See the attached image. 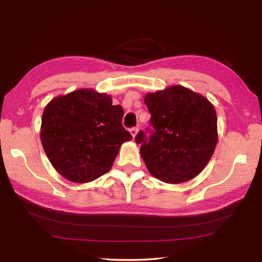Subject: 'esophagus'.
<instances>
[{
  "label": "esophagus",
  "instance_id": "esophagus-1",
  "mask_svg": "<svg viewBox=\"0 0 262 262\" xmlns=\"http://www.w3.org/2000/svg\"><path fill=\"white\" fill-rule=\"evenodd\" d=\"M138 129H140V128H138V127H134V128H132V129H130V134L133 136V138L136 137L137 133H138Z\"/></svg>",
  "mask_w": 262,
  "mask_h": 262
}]
</instances>
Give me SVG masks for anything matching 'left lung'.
<instances>
[{
	"label": "left lung",
	"mask_w": 262,
	"mask_h": 262,
	"mask_svg": "<svg viewBox=\"0 0 262 262\" xmlns=\"http://www.w3.org/2000/svg\"><path fill=\"white\" fill-rule=\"evenodd\" d=\"M144 102L154 128L147 141L138 133L141 155L149 173L171 185L193 179L207 165L219 134L213 103L182 85L148 92Z\"/></svg>",
	"instance_id": "1"
}]
</instances>
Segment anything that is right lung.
<instances>
[{
	"mask_svg": "<svg viewBox=\"0 0 262 262\" xmlns=\"http://www.w3.org/2000/svg\"><path fill=\"white\" fill-rule=\"evenodd\" d=\"M122 116L121 105L93 89L52 99L42 113L40 141L54 169L76 183L107 173L120 146L132 140Z\"/></svg>",
	"mask_w": 262,
	"mask_h": 262,
	"instance_id": "right-lung-1",
	"label": "right lung"
}]
</instances>
